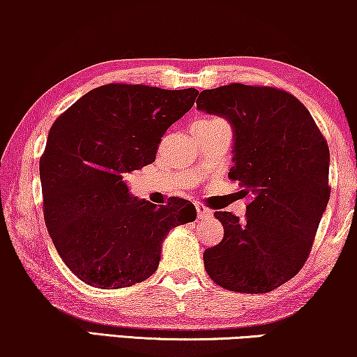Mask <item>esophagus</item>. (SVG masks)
<instances>
[{
    "instance_id": "1",
    "label": "esophagus",
    "mask_w": 357,
    "mask_h": 357,
    "mask_svg": "<svg viewBox=\"0 0 357 357\" xmlns=\"http://www.w3.org/2000/svg\"><path fill=\"white\" fill-rule=\"evenodd\" d=\"M195 208H197V216H198V219H206V218H211V216H213L211 209H209L208 206H204V204H202V203L195 204Z\"/></svg>"
}]
</instances>
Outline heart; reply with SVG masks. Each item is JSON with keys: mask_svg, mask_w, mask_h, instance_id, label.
Here are the masks:
<instances>
[{"mask_svg": "<svg viewBox=\"0 0 357 357\" xmlns=\"http://www.w3.org/2000/svg\"><path fill=\"white\" fill-rule=\"evenodd\" d=\"M219 123H226V121L221 120V119H216V116H213V119H203V120H198L195 125H202V126H213V125H219Z\"/></svg>", "mask_w": 357, "mask_h": 357, "instance_id": "obj_1", "label": "heart"}]
</instances>
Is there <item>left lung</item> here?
<instances>
[{
  "instance_id": "left-lung-1",
  "label": "left lung",
  "mask_w": 357,
  "mask_h": 357,
  "mask_svg": "<svg viewBox=\"0 0 357 357\" xmlns=\"http://www.w3.org/2000/svg\"><path fill=\"white\" fill-rule=\"evenodd\" d=\"M197 109L232 125L229 178L248 199L243 221L214 213L224 238L204 250V270L224 289L270 292L309 258L330 199L328 143L305 105L278 87L232 82L199 92Z\"/></svg>"
}]
</instances>
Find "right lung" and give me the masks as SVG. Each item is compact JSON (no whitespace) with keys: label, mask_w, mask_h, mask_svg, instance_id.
<instances>
[{"label":"right lung","mask_w":357,"mask_h":357,"mask_svg":"<svg viewBox=\"0 0 357 357\" xmlns=\"http://www.w3.org/2000/svg\"><path fill=\"white\" fill-rule=\"evenodd\" d=\"M197 96L195 87L112 82L52 125L40 158L43 218L61 260L86 284L116 289L148 280L170 229L197 219L187 199L158 208L131 197L125 183L154 162L160 138Z\"/></svg>","instance_id":"1"}]
</instances>
